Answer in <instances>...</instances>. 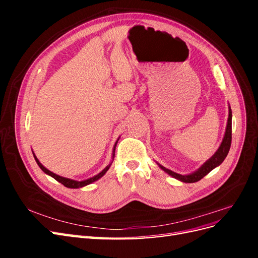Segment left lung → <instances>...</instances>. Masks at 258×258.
Segmentation results:
<instances>
[{
  "label": "left lung",
  "mask_w": 258,
  "mask_h": 258,
  "mask_svg": "<svg viewBox=\"0 0 258 258\" xmlns=\"http://www.w3.org/2000/svg\"><path fill=\"white\" fill-rule=\"evenodd\" d=\"M231 110H230V106H229V115H228V121H227V127H226V132H225V136L223 139V142L218 148L217 152L211 157L204 166L201 168H199L196 172H194L191 174L188 175H181V174H177L173 171H171L169 169H166L165 167H162L159 165V167L167 172L168 174H170L171 176H173L179 181L185 182V183H195V182H198L200 179L206 176L209 172H211L214 168H216L217 166H220L221 163L224 161V159L226 158V156H227L228 152H229V148L231 145Z\"/></svg>",
  "instance_id": "1"
}]
</instances>
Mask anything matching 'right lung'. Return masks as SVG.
Here are the masks:
<instances>
[{
	"label": "right lung",
	"mask_w": 258,
	"mask_h": 258,
	"mask_svg": "<svg viewBox=\"0 0 258 258\" xmlns=\"http://www.w3.org/2000/svg\"><path fill=\"white\" fill-rule=\"evenodd\" d=\"M116 144H117V142H116V143H115V145H114L113 158H114V155H115V147H116ZM34 158H35V160H36V162H37L38 167H40L46 174H48V175L52 176L54 179H56V181H58V182H59V183H61L62 185H64L66 187H69V188H80V187L86 186V185H88V184H91L92 182L97 181V179H99L101 176H103V175L106 173V171L108 170V168H110V167H111V165H112V163H110V165H108L105 169H103V170H102V172H100V173H99V174H97L96 176L90 177V178H88V179H85V181H81V182H79V181H74V179H71V178L62 177V176H60V175H57V174L52 173L51 171H49V170L46 169V168L42 165V163H41L40 161H38V159L35 157V155H34Z\"/></svg>",
	"instance_id": "right-lung-1"
}]
</instances>
